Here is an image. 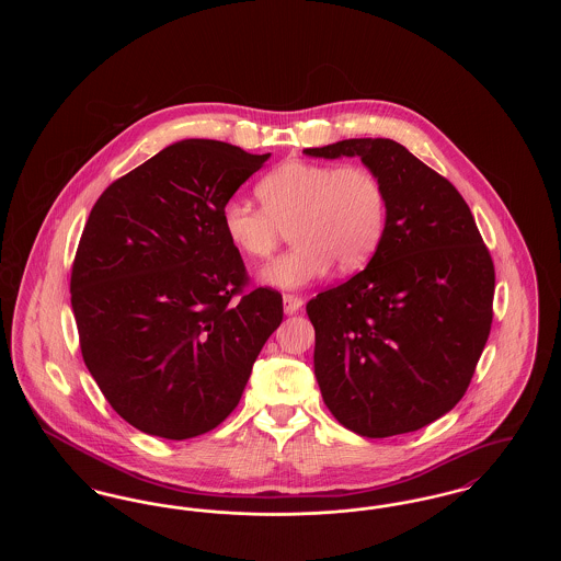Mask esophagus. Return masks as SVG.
<instances>
[{
    "mask_svg": "<svg viewBox=\"0 0 561 561\" xmlns=\"http://www.w3.org/2000/svg\"><path fill=\"white\" fill-rule=\"evenodd\" d=\"M300 309H302V298H300V296H296V294H284V311H286L288 316L298 313Z\"/></svg>",
    "mask_w": 561,
    "mask_h": 561,
    "instance_id": "34e87169",
    "label": "esophagus"
}]
</instances>
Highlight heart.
<instances>
[{"label": "heart", "instance_id": "obj_1", "mask_svg": "<svg viewBox=\"0 0 561 561\" xmlns=\"http://www.w3.org/2000/svg\"><path fill=\"white\" fill-rule=\"evenodd\" d=\"M263 206L233 195L220 208L229 243L252 261L268 259L286 229L296 245L261 271V279L284 290L325 277L334 263L351 273L378 250L387 227V191L366 163L286 161L256 185Z\"/></svg>", "mask_w": 561, "mask_h": 561}]
</instances>
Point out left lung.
<instances>
[{
	"label": "left lung",
	"mask_w": 561,
	"mask_h": 561,
	"mask_svg": "<svg viewBox=\"0 0 561 561\" xmlns=\"http://www.w3.org/2000/svg\"><path fill=\"white\" fill-rule=\"evenodd\" d=\"M359 156L387 191L368 267L307 302L332 416L364 437L427 427L462 400L492 328L494 263L462 195L391 138L305 149Z\"/></svg>",
	"instance_id": "left-lung-1"
}]
</instances>
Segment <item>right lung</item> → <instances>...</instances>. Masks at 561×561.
Returning a JSON list of instances; mask_svg holds the SVG:
<instances>
[{
    "instance_id": "add662e5",
    "label": "right lung",
    "mask_w": 561,
    "mask_h": 561,
    "mask_svg": "<svg viewBox=\"0 0 561 561\" xmlns=\"http://www.w3.org/2000/svg\"><path fill=\"white\" fill-rule=\"evenodd\" d=\"M268 160L220 140L165 147L96 199L71 268L81 357L133 427L188 439L240 403L282 294L250 288L220 208Z\"/></svg>"
}]
</instances>
